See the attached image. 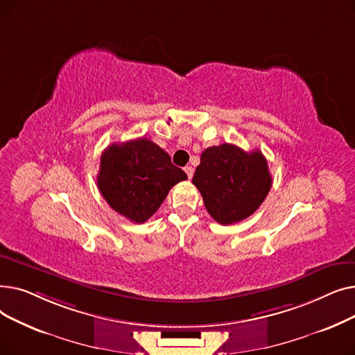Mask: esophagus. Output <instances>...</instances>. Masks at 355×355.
I'll use <instances>...</instances> for the list:
<instances>
[{
	"label": "esophagus",
	"mask_w": 355,
	"mask_h": 355,
	"mask_svg": "<svg viewBox=\"0 0 355 355\" xmlns=\"http://www.w3.org/2000/svg\"><path fill=\"white\" fill-rule=\"evenodd\" d=\"M184 171L187 173L189 178H193V174H194V168H193V166H190V165H189V166H185V168H184Z\"/></svg>",
	"instance_id": "obj_1"
}]
</instances>
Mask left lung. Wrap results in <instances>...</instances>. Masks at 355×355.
I'll return each mask as SVG.
<instances>
[{
    "instance_id": "8db88e82",
    "label": "left lung",
    "mask_w": 355,
    "mask_h": 355,
    "mask_svg": "<svg viewBox=\"0 0 355 355\" xmlns=\"http://www.w3.org/2000/svg\"><path fill=\"white\" fill-rule=\"evenodd\" d=\"M193 184L209 214L220 225H233L252 216L272 187L263 154L232 145L210 146L201 154Z\"/></svg>"
}]
</instances>
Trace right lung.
Returning a JSON list of instances; mask_svg holds the SVG:
<instances>
[{
  "label": "right lung",
  "instance_id": "1",
  "mask_svg": "<svg viewBox=\"0 0 355 355\" xmlns=\"http://www.w3.org/2000/svg\"><path fill=\"white\" fill-rule=\"evenodd\" d=\"M187 180L162 148L146 138L109 145L101 157L98 187L109 206L130 221L145 223L174 185Z\"/></svg>",
  "mask_w": 355,
  "mask_h": 355
}]
</instances>
